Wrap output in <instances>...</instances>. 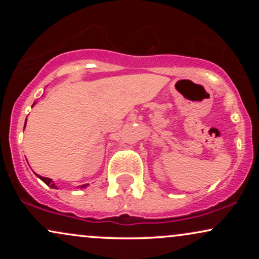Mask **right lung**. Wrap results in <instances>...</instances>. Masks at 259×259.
<instances>
[{"label": "right lung", "instance_id": "1", "mask_svg": "<svg viewBox=\"0 0 259 259\" xmlns=\"http://www.w3.org/2000/svg\"><path fill=\"white\" fill-rule=\"evenodd\" d=\"M25 123H26V121H25ZM24 127H25V126H24ZM36 175H37V174H36ZM37 177L40 178V179L42 180L44 183L46 184V185H49L50 187H53V189H56V185L52 183L51 179H49V178H44V177H41V175H37ZM86 186H88V184H86V185H81L80 187H81V189H84V187H86Z\"/></svg>", "mask_w": 259, "mask_h": 259}]
</instances>
